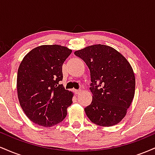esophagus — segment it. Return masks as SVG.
Segmentation results:
<instances>
[{
    "mask_svg": "<svg viewBox=\"0 0 155 155\" xmlns=\"http://www.w3.org/2000/svg\"><path fill=\"white\" fill-rule=\"evenodd\" d=\"M80 92H81V90H74V93L76 95H79Z\"/></svg>",
    "mask_w": 155,
    "mask_h": 155,
    "instance_id": "esophagus-1",
    "label": "esophagus"
}]
</instances>
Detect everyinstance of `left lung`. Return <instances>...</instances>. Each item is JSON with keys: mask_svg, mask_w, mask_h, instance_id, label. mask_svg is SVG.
I'll use <instances>...</instances> for the list:
<instances>
[{"mask_svg": "<svg viewBox=\"0 0 155 155\" xmlns=\"http://www.w3.org/2000/svg\"><path fill=\"white\" fill-rule=\"evenodd\" d=\"M90 71V105L85 113L94 124L110 127L118 124L127 113L135 94L136 79L133 68L116 49L102 44L76 51Z\"/></svg>", "mask_w": 155, "mask_h": 155, "instance_id": "8db88e82", "label": "left lung"}]
</instances>
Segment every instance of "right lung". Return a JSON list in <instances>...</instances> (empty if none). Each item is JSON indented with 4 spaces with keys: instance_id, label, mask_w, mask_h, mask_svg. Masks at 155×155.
I'll return each mask as SVG.
<instances>
[{
    "instance_id": "1",
    "label": "right lung",
    "mask_w": 155,
    "mask_h": 155,
    "mask_svg": "<svg viewBox=\"0 0 155 155\" xmlns=\"http://www.w3.org/2000/svg\"><path fill=\"white\" fill-rule=\"evenodd\" d=\"M71 49L60 45H43L23 58L17 72V95L26 116L34 123L51 127L67 115L73 93L60 84L62 67Z\"/></svg>"
}]
</instances>
